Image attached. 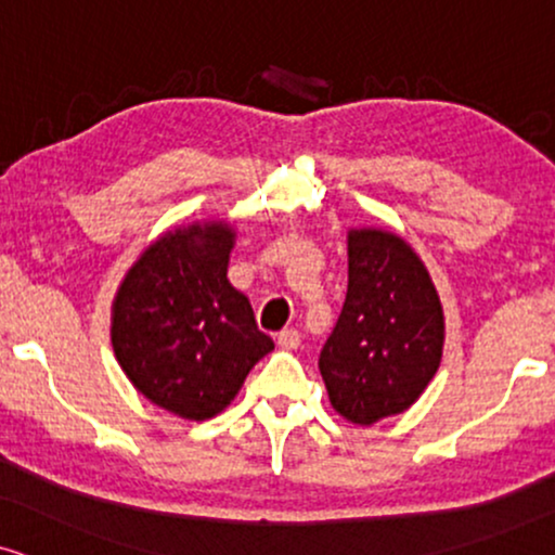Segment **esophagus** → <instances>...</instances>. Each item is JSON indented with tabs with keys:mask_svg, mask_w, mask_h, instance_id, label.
<instances>
[{
	"mask_svg": "<svg viewBox=\"0 0 555 555\" xmlns=\"http://www.w3.org/2000/svg\"><path fill=\"white\" fill-rule=\"evenodd\" d=\"M299 331H295V328H284L282 333H279L276 336V344L282 346V349H286V351H292V349H297L299 346Z\"/></svg>",
	"mask_w": 555,
	"mask_h": 555,
	"instance_id": "1",
	"label": "esophagus"
}]
</instances>
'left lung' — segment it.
Wrapping results in <instances>:
<instances>
[{
	"instance_id": "1",
	"label": "left lung",
	"mask_w": 555,
	"mask_h": 555,
	"mask_svg": "<svg viewBox=\"0 0 555 555\" xmlns=\"http://www.w3.org/2000/svg\"><path fill=\"white\" fill-rule=\"evenodd\" d=\"M442 346V302L422 258L392 232L349 230V289L318 359L333 409L359 426L411 409Z\"/></svg>"
}]
</instances>
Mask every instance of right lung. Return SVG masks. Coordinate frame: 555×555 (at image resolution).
I'll return each instance as SVG.
<instances>
[{
    "mask_svg": "<svg viewBox=\"0 0 555 555\" xmlns=\"http://www.w3.org/2000/svg\"><path fill=\"white\" fill-rule=\"evenodd\" d=\"M235 230L193 222L139 256L113 299L111 341L131 385L189 422L224 411L273 349L227 279Z\"/></svg>",
    "mask_w": 555,
    "mask_h": 555,
    "instance_id": "add662e5",
    "label": "right lung"
}]
</instances>
